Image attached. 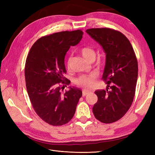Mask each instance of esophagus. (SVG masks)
<instances>
[{
    "instance_id": "34e87169",
    "label": "esophagus",
    "mask_w": 155,
    "mask_h": 155,
    "mask_svg": "<svg viewBox=\"0 0 155 155\" xmlns=\"http://www.w3.org/2000/svg\"><path fill=\"white\" fill-rule=\"evenodd\" d=\"M88 94H89V91H83V96H86Z\"/></svg>"
}]
</instances>
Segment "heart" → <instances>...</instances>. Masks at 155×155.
<instances>
[{
	"mask_svg": "<svg viewBox=\"0 0 155 155\" xmlns=\"http://www.w3.org/2000/svg\"><path fill=\"white\" fill-rule=\"evenodd\" d=\"M81 53L83 56V57L87 61H89L91 59H94L95 52L93 48L89 47H85L81 49ZM71 58H69L67 62L68 68H70ZM96 75L91 74V75H83L78 78L77 81V84L83 88H90L93 87L95 83V79H96Z\"/></svg>",
	"mask_w": 155,
	"mask_h": 155,
	"instance_id": "obj_1",
	"label": "heart"
}]
</instances>
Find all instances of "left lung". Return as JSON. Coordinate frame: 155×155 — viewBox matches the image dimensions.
Listing matches in <instances>:
<instances>
[{
	"mask_svg": "<svg viewBox=\"0 0 155 155\" xmlns=\"http://www.w3.org/2000/svg\"><path fill=\"white\" fill-rule=\"evenodd\" d=\"M87 33L106 54L103 79L107 91L97 90L98 101L93 108L95 118L111 123L126 114L133 103L138 78V62L130 41L121 32L110 28H90Z\"/></svg>",
	"mask_w": 155,
	"mask_h": 155,
	"instance_id": "8db88e82",
	"label": "left lung"
}]
</instances>
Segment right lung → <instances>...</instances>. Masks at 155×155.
Segmentation results:
<instances>
[{
  "instance_id": "1",
  "label": "right lung",
  "mask_w": 155,
  "mask_h": 155,
  "mask_svg": "<svg viewBox=\"0 0 155 155\" xmlns=\"http://www.w3.org/2000/svg\"><path fill=\"white\" fill-rule=\"evenodd\" d=\"M81 30L62 31L41 37L32 45L26 61V87L31 104L42 120L61 126L73 117L82 96L81 88L68 87L64 57L69 48L83 38Z\"/></svg>"
}]
</instances>
